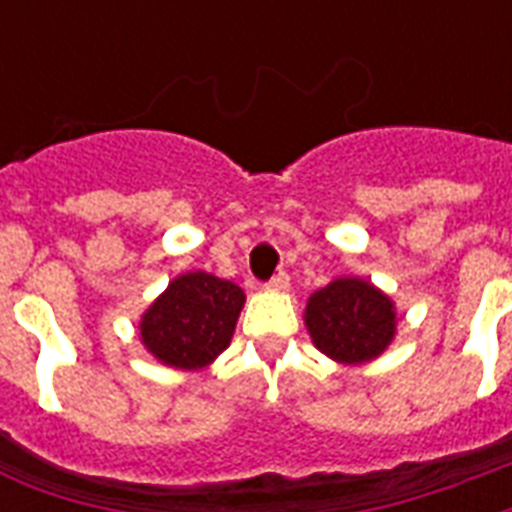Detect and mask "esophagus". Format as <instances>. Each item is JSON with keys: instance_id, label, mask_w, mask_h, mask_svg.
<instances>
[{"instance_id": "obj_1", "label": "esophagus", "mask_w": 512, "mask_h": 512, "mask_svg": "<svg viewBox=\"0 0 512 512\" xmlns=\"http://www.w3.org/2000/svg\"><path fill=\"white\" fill-rule=\"evenodd\" d=\"M265 287L273 289V292H287V289H289V273L279 271L271 281H268V284H265Z\"/></svg>"}]
</instances>
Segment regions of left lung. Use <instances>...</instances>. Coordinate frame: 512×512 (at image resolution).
<instances>
[{"instance_id": "obj_1", "label": "left lung", "mask_w": 512, "mask_h": 512, "mask_svg": "<svg viewBox=\"0 0 512 512\" xmlns=\"http://www.w3.org/2000/svg\"><path fill=\"white\" fill-rule=\"evenodd\" d=\"M313 345L340 364H364L396 335L393 300L364 279H335L305 305Z\"/></svg>"}]
</instances>
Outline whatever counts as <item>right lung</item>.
<instances>
[{"label": "right lung", "instance_id": "1", "mask_svg": "<svg viewBox=\"0 0 512 512\" xmlns=\"http://www.w3.org/2000/svg\"><path fill=\"white\" fill-rule=\"evenodd\" d=\"M244 308L233 281L193 271L177 276L140 319L148 353L175 369H204L228 345Z\"/></svg>", "mask_w": 512, "mask_h": 512}]
</instances>
